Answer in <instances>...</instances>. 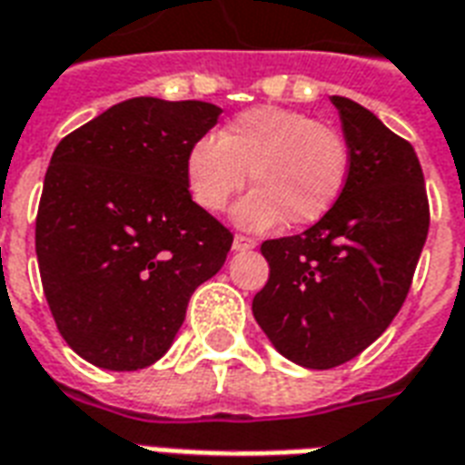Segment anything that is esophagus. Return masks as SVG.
<instances>
[{
    "label": "esophagus",
    "instance_id": "1",
    "mask_svg": "<svg viewBox=\"0 0 465 465\" xmlns=\"http://www.w3.org/2000/svg\"><path fill=\"white\" fill-rule=\"evenodd\" d=\"M256 246V239H251V236H243V233H236V236H233V251H248V248Z\"/></svg>",
    "mask_w": 465,
    "mask_h": 465
}]
</instances>
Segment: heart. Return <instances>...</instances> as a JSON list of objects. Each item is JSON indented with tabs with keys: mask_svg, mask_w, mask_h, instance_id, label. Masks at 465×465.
<instances>
[{
	"mask_svg": "<svg viewBox=\"0 0 465 465\" xmlns=\"http://www.w3.org/2000/svg\"><path fill=\"white\" fill-rule=\"evenodd\" d=\"M349 143L310 114L256 106L226 124L219 138H200L187 153V185L207 212H222L243 190L251 173L256 190L239 202L233 219L265 232L314 224L327 217L349 180Z\"/></svg>",
	"mask_w": 465,
	"mask_h": 465,
	"instance_id": "1",
	"label": "heart"
}]
</instances>
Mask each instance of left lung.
<instances>
[{
    "mask_svg": "<svg viewBox=\"0 0 465 465\" xmlns=\"http://www.w3.org/2000/svg\"><path fill=\"white\" fill-rule=\"evenodd\" d=\"M349 143V180L307 232L263 241L271 278L253 317L297 366L356 359L390 327L430 232V200L410 141L346 97H331Z\"/></svg>",
    "mask_w": 465,
    "mask_h": 465,
    "instance_id": "8db88e82",
    "label": "left lung"
}]
</instances>
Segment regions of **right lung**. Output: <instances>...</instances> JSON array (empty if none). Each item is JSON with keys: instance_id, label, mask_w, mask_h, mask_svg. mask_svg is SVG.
<instances>
[{"instance_id": "right-lung-1", "label": "right lung", "mask_w": 465, "mask_h": 465, "mask_svg": "<svg viewBox=\"0 0 465 465\" xmlns=\"http://www.w3.org/2000/svg\"><path fill=\"white\" fill-rule=\"evenodd\" d=\"M219 114L197 99L134 97L53 151L35 256L60 336L92 366L155 363L194 290L224 265L232 232L193 202L185 173Z\"/></svg>"}]
</instances>
